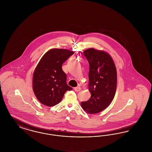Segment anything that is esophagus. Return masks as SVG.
Returning a JSON list of instances; mask_svg holds the SVG:
<instances>
[{"label": "esophagus", "instance_id": "esophagus-1", "mask_svg": "<svg viewBox=\"0 0 152 152\" xmlns=\"http://www.w3.org/2000/svg\"><path fill=\"white\" fill-rule=\"evenodd\" d=\"M81 88L79 87H75L74 88V90L75 92H79L80 91H81Z\"/></svg>", "mask_w": 152, "mask_h": 152}]
</instances>
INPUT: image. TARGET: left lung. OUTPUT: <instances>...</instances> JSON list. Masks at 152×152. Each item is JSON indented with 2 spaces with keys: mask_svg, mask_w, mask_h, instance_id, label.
I'll return each mask as SVG.
<instances>
[{
  "mask_svg": "<svg viewBox=\"0 0 152 152\" xmlns=\"http://www.w3.org/2000/svg\"><path fill=\"white\" fill-rule=\"evenodd\" d=\"M89 64V89L91 96L81 102L88 113L94 114L107 108L113 100L117 87V71L111 56L102 51L89 48L84 51Z\"/></svg>",
  "mask_w": 152,
  "mask_h": 152,
  "instance_id": "left-lung-1",
  "label": "left lung"
}]
</instances>
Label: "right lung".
<instances>
[{
    "instance_id": "right-lung-1",
    "label": "right lung",
    "mask_w": 152,
    "mask_h": 152,
    "mask_svg": "<svg viewBox=\"0 0 152 152\" xmlns=\"http://www.w3.org/2000/svg\"><path fill=\"white\" fill-rule=\"evenodd\" d=\"M74 52L54 48L47 52L37 65L33 75V90L42 104L52 107L62 100L72 87L66 84V75L62 64Z\"/></svg>"
}]
</instances>
